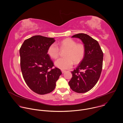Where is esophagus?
<instances>
[{
    "label": "esophagus",
    "instance_id": "34e87169",
    "mask_svg": "<svg viewBox=\"0 0 123 123\" xmlns=\"http://www.w3.org/2000/svg\"><path fill=\"white\" fill-rule=\"evenodd\" d=\"M61 71H62V73H65V72H66L65 70H61Z\"/></svg>",
    "mask_w": 123,
    "mask_h": 123
}]
</instances>
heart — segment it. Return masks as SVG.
I'll return each instance as SVG.
<instances>
[{
    "instance_id": "obj_1",
    "label": "heart",
    "mask_w": 123,
    "mask_h": 123,
    "mask_svg": "<svg viewBox=\"0 0 123 123\" xmlns=\"http://www.w3.org/2000/svg\"><path fill=\"white\" fill-rule=\"evenodd\" d=\"M60 49H66L64 56L55 62V66L61 69L71 68L74 64L80 63L85 54V48L82 43H77L76 41L70 38H66L58 43ZM60 50L55 44H51L48 49V54L52 59H55L59 56Z\"/></svg>"
}]
</instances>
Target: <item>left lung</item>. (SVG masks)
<instances>
[{
    "instance_id": "1",
    "label": "left lung",
    "mask_w": 123,
    "mask_h": 123,
    "mask_svg": "<svg viewBox=\"0 0 123 123\" xmlns=\"http://www.w3.org/2000/svg\"><path fill=\"white\" fill-rule=\"evenodd\" d=\"M72 37L81 40L85 54L76 69L71 72L72 77L68 82L71 89L78 93L90 90L97 83L102 70L103 53L98 42L89 35L79 33Z\"/></svg>"
}]
</instances>
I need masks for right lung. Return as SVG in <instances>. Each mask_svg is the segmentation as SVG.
I'll return each mask as SVG.
<instances>
[{
    "instance_id": "obj_1",
    "label": "right lung",
    "mask_w": 123,
    "mask_h": 123,
    "mask_svg": "<svg viewBox=\"0 0 123 123\" xmlns=\"http://www.w3.org/2000/svg\"><path fill=\"white\" fill-rule=\"evenodd\" d=\"M54 38L35 36L25 40L19 50L20 67L28 86L34 92L45 95L53 91L62 74L54 64L47 51Z\"/></svg>"
}]
</instances>
